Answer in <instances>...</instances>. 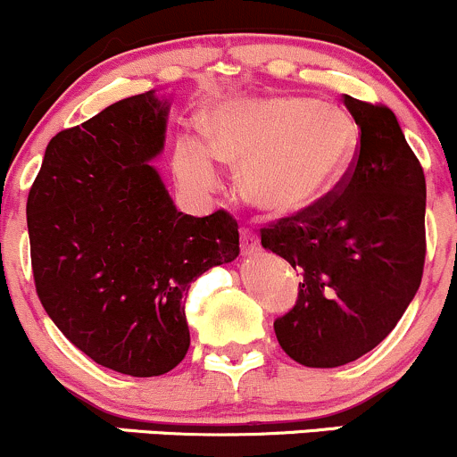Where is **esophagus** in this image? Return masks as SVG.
Returning a JSON list of instances; mask_svg holds the SVG:
<instances>
[{
    "label": "esophagus",
    "instance_id": "esophagus-1",
    "mask_svg": "<svg viewBox=\"0 0 457 457\" xmlns=\"http://www.w3.org/2000/svg\"><path fill=\"white\" fill-rule=\"evenodd\" d=\"M241 252L243 256H253V253L261 252V241H258L256 234L241 232Z\"/></svg>",
    "mask_w": 457,
    "mask_h": 457
}]
</instances>
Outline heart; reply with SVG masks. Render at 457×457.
<instances>
[{
    "label": "heart",
    "mask_w": 457,
    "mask_h": 457,
    "mask_svg": "<svg viewBox=\"0 0 457 457\" xmlns=\"http://www.w3.org/2000/svg\"><path fill=\"white\" fill-rule=\"evenodd\" d=\"M204 137L181 133L172 168L192 195H212L223 164L241 166L245 199L278 219L320 208L348 177L359 131L344 109L313 98L273 96L216 103L201 115Z\"/></svg>",
    "instance_id": "b5f03b06"
}]
</instances>
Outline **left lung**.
<instances>
[{
  "instance_id": "8db88e82",
  "label": "left lung",
  "mask_w": 457,
  "mask_h": 457,
  "mask_svg": "<svg viewBox=\"0 0 457 457\" xmlns=\"http://www.w3.org/2000/svg\"><path fill=\"white\" fill-rule=\"evenodd\" d=\"M359 157L313 212L262 229V247L302 273L295 306L273 321L306 368H337L377 348L420 287L425 172L387 107L344 96Z\"/></svg>"
}]
</instances>
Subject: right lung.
Returning a JSON list of instances; mask_svg holds the SVG:
<instances>
[{
  "label": "right lung",
  "mask_w": 457,
  "mask_h": 457,
  "mask_svg": "<svg viewBox=\"0 0 457 457\" xmlns=\"http://www.w3.org/2000/svg\"><path fill=\"white\" fill-rule=\"evenodd\" d=\"M168 112L170 100L151 89L61 131L26 205L43 309L89 359L129 377L179 366L190 282L241 252L232 216L179 212L151 164Z\"/></svg>",
  "instance_id": "1"
}]
</instances>
